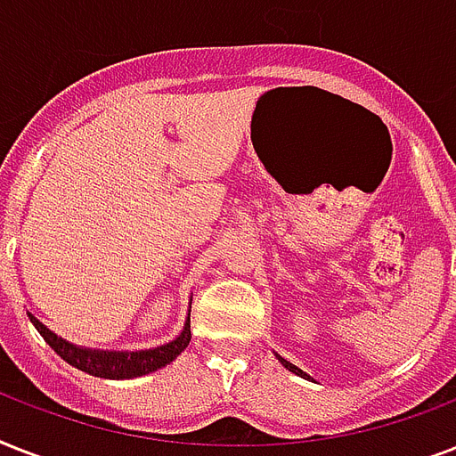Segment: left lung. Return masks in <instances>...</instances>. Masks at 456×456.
<instances>
[{"mask_svg":"<svg viewBox=\"0 0 456 456\" xmlns=\"http://www.w3.org/2000/svg\"><path fill=\"white\" fill-rule=\"evenodd\" d=\"M279 360H281V357H279ZM281 364H284V367L289 369V371H293V374H298V376H307V374H305V371H303V369H298V367H296V364H291V362L281 360Z\"/></svg>","mask_w":456,"mask_h":456,"instance_id":"8db88e82","label":"left lung"}]
</instances>
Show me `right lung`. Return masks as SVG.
<instances>
[{
	"label": "right lung",
	"instance_id": "right-lung-1",
	"mask_svg": "<svg viewBox=\"0 0 456 456\" xmlns=\"http://www.w3.org/2000/svg\"><path fill=\"white\" fill-rule=\"evenodd\" d=\"M39 336L49 343L53 353L59 354L61 360H66L68 364H73L80 371H87L99 379H137V376L151 374L156 369L170 364L191 340V319H186L184 331L179 333V338H175L167 346L153 347V350H142V353H103V350H87V347H77L68 340L59 338L56 333L46 329L39 319L28 314Z\"/></svg>",
	"mask_w": 456,
	"mask_h": 456
}]
</instances>
